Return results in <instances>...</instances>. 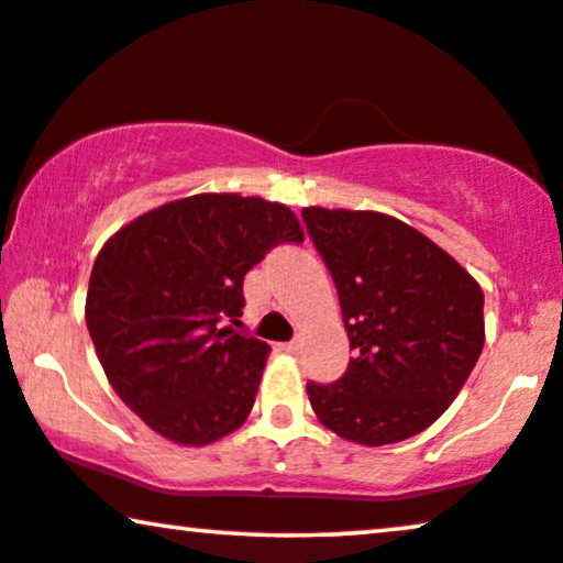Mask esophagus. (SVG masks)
<instances>
[{
  "mask_svg": "<svg viewBox=\"0 0 563 563\" xmlns=\"http://www.w3.org/2000/svg\"><path fill=\"white\" fill-rule=\"evenodd\" d=\"M283 350H286V352H298V350H301V340L286 342V344H283Z\"/></svg>",
  "mask_w": 563,
  "mask_h": 563,
  "instance_id": "esophagus-1",
  "label": "esophagus"
}]
</instances>
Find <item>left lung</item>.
<instances>
[{"label": "left lung", "mask_w": 563, "mask_h": 563, "mask_svg": "<svg viewBox=\"0 0 563 563\" xmlns=\"http://www.w3.org/2000/svg\"><path fill=\"white\" fill-rule=\"evenodd\" d=\"M301 219L334 280L352 350L342 378L306 386L321 424L368 448L427 430L482 355V288L391 216L303 208Z\"/></svg>", "instance_id": "left-lung-1"}]
</instances>
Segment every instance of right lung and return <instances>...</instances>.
Segmentation results:
<instances>
[{
	"label": "right lung",
	"instance_id": "1",
	"mask_svg": "<svg viewBox=\"0 0 563 563\" xmlns=\"http://www.w3.org/2000/svg\"><path fill=\"white\" fill-rule=\"evenodd\" d=\"M301 242L290 208L219 192L110 236L89 275L87 329L125 407L179 445L242 427L269 344L223 324H242L244 275L277 244Z\"/></svg>",
	"mask_w": 563,
	"mask_h": 563
}]
</instances>
